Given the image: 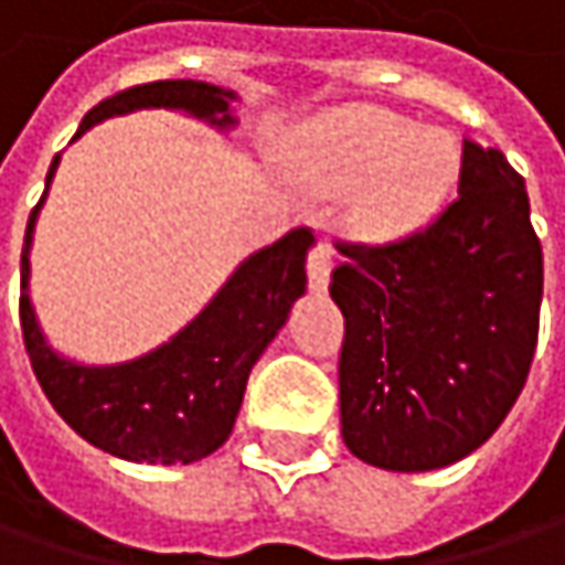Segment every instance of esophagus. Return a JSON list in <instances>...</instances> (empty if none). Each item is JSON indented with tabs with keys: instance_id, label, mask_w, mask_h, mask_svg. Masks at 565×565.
Instances as JSON below:
<instances>
[{
	"instance_id": "1",
	"label": "esophagus",
	"mask_w": 565,
	"mask_h": 565,
	"mask_svg": "<svg viewBox=\"0 0 565 565\" xmlns=\"http://www.w3.org/2000/svg\"><path fill=\"white\" fill-rule=\"evenodd\" d=\"M330 271H333V245L330 238H317L310 255H307V278L313 290H327L330 284Z\"/></svg>"
}]
</instances>
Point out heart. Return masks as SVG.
I'll return each mask as SVG.
<instances>
[{
    "label": "heart",
    "mask_w": 565,
    "mask_h": 565,
    "mask_svg": "<svg viewBox=\"0 0 565 565\" xmlns=\"http://www.w3.org/2000/svg\"><path fill=\"white\" fill-rule=\"evenodd\" d=\"M303 178L323 190H355L352 216L379 238L424 226L459 174V148L443 131H424L385 109H342L300 135Z\"/></svg>",
    "instance_id": "b5f03b06"
}]
</instances>
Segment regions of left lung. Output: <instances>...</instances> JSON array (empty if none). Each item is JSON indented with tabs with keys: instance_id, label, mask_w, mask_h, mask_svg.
I'll return each instance as SVG.
<instances>
[{
	"instance_id": "1",
	"label": "left lung",
	"mask_w": 565,
	"mask_h": 565,
	"mask_svg": "<svg viewBox=\"0 0 565 565\" xmlns=\"http://www.w3.org/2000/svg\"><path fill=\"white\" fill-rule=\"evenodd\" d=\"M335 248L339 417L352 456L427 472L479 449L537 349L543 248L524 178L498 148L466 138L459 196L434 223Z\"/></svg>"
}]
</instances>
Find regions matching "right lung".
<instances>
[{"instance_id": "right-lung-1", "label": "right lung", "mask_w": 565, "mask_h": 565, "mask_svg": "<svg viewBox=\"0 0 565 565\" xmlns=\"http://www.w3.org/2000/svg\"><path fill=\"white\" fill-rule=\"evenodd\" d=\"M230 103L232 93L200 79L138 83L93 106L79 122L77 138L89 126L131 109H183L213 126H232ZM57 161L61 154L51 161L47 183ZM44 196L28 216L19 317L31 369L54 411L86 443L129 462L186 466L216 452L230 439L252 365L307 287L303 262L313 232L290 230L242 262L210 307L161 349L126 365L86 369L61 359L44 342L28 300V248Z\"/></svg>"}]
</instances>
